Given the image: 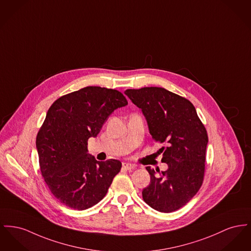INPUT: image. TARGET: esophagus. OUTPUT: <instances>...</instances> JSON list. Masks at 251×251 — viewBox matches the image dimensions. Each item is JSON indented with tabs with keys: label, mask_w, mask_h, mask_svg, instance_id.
I'll use <instances>...</instances> for the list:
<instances>
[{
	"label": "esophagus",
	"mask_w": 251,
	"mask_h": 251,
	"mask_svg": "<svg viewBox=\"0 0 251 251\" xmlns=\"http://www.w3.org/2000/svg\"><path fill=\"white\" fill-rule=\"evenodd\" d=\"M122 168L126 171H131L135 168V166L131 163L123 162L122 163Z\"/></svg>",
	"instance_id": "34e87169"
}]
</instances>
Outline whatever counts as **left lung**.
Wrapping results in <instances>:
<instances>
[{
  "instance_id": "1",
  "label": "left lung",
  "mask_w": 251,
  "mask_h": 251,
  "mask_svg": "<svg viewBox=\"0 0 251 251\" xmlns=\"http://www.w3.org/2000/svg\"><path fill=\"white\" fill-rule=\"evenodd\" d=\"M124 94L141 109L149 131L164 143L166 172L147 167L151 182L142 191L143 200L160 212L185 206L199 191L205 173L208 138L206 128L190 100L161 87L127 89Z\"/></svg>"
}]
</instances>
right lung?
Listing matches in <instances>:
<instances>
[{"label":"right lung","instance_id":"1","mask_svg":"<svg viewBox=\"0 0 251 251\" xmlns=\"http://www.w3.org/2000/svg\"><path fill=\"white\" fill-rule=\"evenodd\" d=\"M127 104L117 90L88 86L60 97L49 108L36 147L45 183L63 205L83 210L103 199L121 162L96 160L87 142Z\"/></svg>","mask_w":251,"mask_h":251}]
</instances>
